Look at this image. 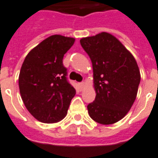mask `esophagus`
<instances>
[{"instance_id": "esophagus-1", "label": "esophagus", "mask_w": 158, "mask_h": 158, "mask_svg": "<svg viewBox=\"0 0 158 158\" xmlns=\"http://www.w3.org/2000/svg\"><path fill=\"white\" fill-rule=\"evenodd\" d=\"M79 89H80V90H83V89H84L85 86H86V84H85V83H84V82H82V83H80V84H79Z\"/></svg>"}]
</instances>
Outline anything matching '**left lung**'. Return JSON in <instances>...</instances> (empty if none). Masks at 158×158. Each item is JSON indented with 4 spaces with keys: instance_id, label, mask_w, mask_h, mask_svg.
<instances>
[{
    "instance_id": "left-lung-1",
    "label": "left lung",
    "mask_w": 158,
    "mask_h": 158,
    "mask_svg": "<svg viewBox=\"0 0 158 158\" xmlns=\"http://www.w3.org/2000/svg\"><path fill=\"white\" fill-rule=\"evenodd\" d=\"M91 59L96 98L88 105L90 117L102 125H112L126 115L135 102L140 71L135 57L109 33L80 39Z\"/></svg>"
}]
</instances>
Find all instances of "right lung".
<instances>
[{
	"label": "right lung",
	"mask_w": 158,
	"mask_h": 158,
	"mask_svg": "<svg viewBox=\"0 0 158 158\" xmlns=\"http://www.w3.org/2000/svg\"><path fill=\"white\" fill-rule=\"evenodd\" d=\"M75 39L52 35L26 56L19 75V93L31 115L43 123L63 120L75 89L66 79L63 56Z\"/></svg>",
	"instance_id": "1"
}]
</instances>
